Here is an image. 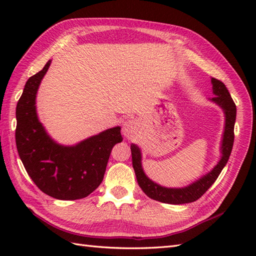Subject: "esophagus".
<instances>
[{
  "instance_id": "obj_1",
  "label": "esophagus",
  "mask_w": 256,
  "mask_h": 256,
  "mask_svg": "<svg viewBox=\"0 0 256 256\" xmlns=\"http://www.w3.org/2000/svg\"><path fill=\"white\" fill-rule=\"evenodd\" d=\"M138 123L134 121V120H128V121H125L123 124V128H122V132L124 134V136L131 140L135 136V134L138 133Z\"/></svg>"
}]
</instances>
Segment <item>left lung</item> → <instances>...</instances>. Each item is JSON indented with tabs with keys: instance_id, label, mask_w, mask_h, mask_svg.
Here are the masks:
<instances>
[{
	"instance_id": "left-lung-1",
	"label": "left lung",
	"mask_w": 256,
	"mask_h": 256,
	"mask_svg": "<svg viewBox=\"0 0 256 256\" xmlns=\"http://www.w3.org/2000/svg\"><path fill=\"white\" fill-rule=\"evenodd\" d=\"M212 89H214V96L212 101L219 104L224 110L226 114V128L224 133V140H222V157L216 166L206 176L200 178L199 180L189 184L184 188H165L160 184L153 182L145 175L140 162V150L136 145L131 144L132 153V164L136 175L138 182L142 188L145 194L150 199H154L160 202L172 204H189L198 200L206 190H208L216 178L219 177L221 170L229 160L231 150L234 142V123L236 116V106L234 101L228 91L226 86L222 81L212 78Z\"/></svg>"
}]
</instances>
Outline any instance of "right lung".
Here are the masks:
<instances>
[{"instance_id": "1", "label": "right lung", "mask_w": 256, "mask_h": 256, "mask_svg": "<svg viewBox=\"0 0 256 256\" xmlns=\"http://www.w3.org/2000/svg\"><path fill=\"white\" fill-rule=\"evenodd\" d=\"M50 60L26 81L16 106L15 140L25 170L42 192L59 200L84 198L104 177L112 148L122 142L121 128H108L76 146H62L48 136L36 114L35 99Z\"/></svg>"}]
</instances>
